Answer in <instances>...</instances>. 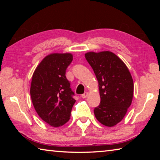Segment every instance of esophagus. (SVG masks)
Returning <instances> with one entry per match:
<instances>
[{
  "label": "esophagus",
  "mask_w": 160,
  "mask_h": 160,
  "mask_svg": "<svg viewBox=\"0 0 160 160\" xmlns=\"http://www.w3.org/2000/svg\"><path fill=\"white\" fill-rule=\"evenodd\" d=\"M88 94H88V92H85L83 94H82V97L83 99H85V98H86L88 96Z\"/></svg>",
  "instance_id": "obj_1"
}]
</instances>
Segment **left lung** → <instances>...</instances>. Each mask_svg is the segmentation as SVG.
<instances>
[{
    "label": "left lung",
    "mask_w": 160,
    "mask_h": 160,
    "mask_svg": "<svg viewBox=\"0 0 160 160\" xmlns=\"http://www.w3.org/2000/svg\"><path fill=\"white\" fill-rule=\"evenodd\" d=\"M99 82L101 101L94 109L96 118L103 125L112 127L123 118L131 106L133 81L128 68L111 51L85 53Z\"/></svg>",
    "instance_id": "8db88e82"
}]
</instances>
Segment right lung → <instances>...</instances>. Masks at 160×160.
<instances>
[{
    "mask_svg": "<svg viewBox=\"0 0 160 160\" xmlns=\"http://www.w3.org/2000/svg\"><path fill=\"white\" fill-rule=\"evenodd\" d=\"M72 61L71 53H52L43 59L32 75V104L43 121L53 127L69 121L75 102L74 92L66 76Z\"/></svg>",
    "mask_w": 160,
    "mask_h": 160,
    "instance_id": "right-lung-1",
    "label": "right lung"
}]
</instances>
